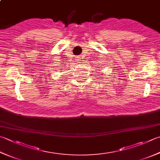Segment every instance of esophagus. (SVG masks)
<instances>
[{
    "label": "esophagus",
    "mask_w": 160,
    "mask_h": 160,
    "mask_svg": "<svg viewBox=\"0 0 160 160\" xmlns=\"http://www.w3.org/2000/svg\"><path fill=\"white\" fill-rule=\"evenodd\" d=\"M77 61H79V59H77Z\"/></svg>",
    "instance_id": "1"
}]
</instances>
